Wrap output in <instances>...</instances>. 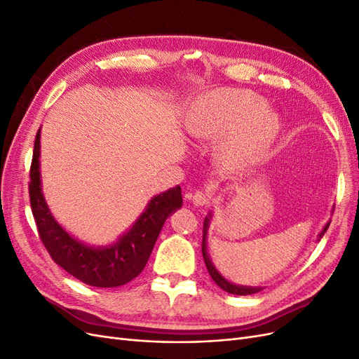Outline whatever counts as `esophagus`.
<instances>
[{
  "label": "esophagus",
  "mask_w": 359,
  "mask_h": 359,
  "mask_svg": "<svg viewBox=\"0 0 359 359\" xmlns=\"http://www.w3.org/2000/svg\"><path fill=\"white\" fill-rule=\"evenodd\" d=\"M191 202H193L194 205H196V206H205V205H208V203H210V198L206 196L205 193L198 191V193H194V194H193Z\"/></svg>",
  "instance_id": "obj_1"
}]
</instances>
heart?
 Returning <instances> with one entry per match:
<instances>
[{
  "label": "heart",
  "mask_w": 359,
  "mask_h": 359,
  "mask_svg": "<svg viewBox=\"0 0 359 359\" xmlns=\"http://www.w3.org/2000/svg\"><path fill=\"white\" fill-rule=\"evenodd\" d=\"M280 116L265 100L244 90H219L199 100L189 132L196 139L229 136L222 147V160L244 166L262 158L280 133Z\"/></svg>",
  "instance_id": "heart-1"
}]
</instances>
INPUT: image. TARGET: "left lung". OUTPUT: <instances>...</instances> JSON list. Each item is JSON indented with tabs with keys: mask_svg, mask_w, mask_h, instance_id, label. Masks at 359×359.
I'll list each match as a JSON object with an SVG mask.
<instances>
[{
	"mask_svg": "<svg viewBox=\"0 0 359 359\" xmlns=\"http://www.w3.org/2000/svg\"><path fill=\"white\" fill-rule=\"evenodd\" d=\"M211 219L212 215L211 212L208 214V217H205V222H203V240H202V255H203V260H205V265H206V269H208V273L211 276V278L215 281L217 286H220L224 292L227 293H233V295H252V293H257L262 290V287H252V286H240V285H233L231 283V281H227L219 271L215 269V266L212 265L211 259L208 256V252H206V235H208V227H210V223H211ZM330 223L328 222L327 224H325V227L322 229V232L319 233V238H322L325 235V232H327V229L330 227Z\"/></svg>",
	"mask_w": 359,
	"mask_h": 359,
	"instance_id": "1",
	"label": "left lung"
}]
</instances>
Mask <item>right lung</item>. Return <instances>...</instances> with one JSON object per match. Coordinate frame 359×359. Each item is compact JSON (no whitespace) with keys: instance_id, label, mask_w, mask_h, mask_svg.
<instances>
[{"instance_id":"obj_1","label":"right lung","mask_w":359,"mask_h":359,"mask_svg":"<svg viewBox=\"0 0 359 359\" xmlns=\"http://www.w3.org/2000/svg\"><path fill=\"white\" fill-rule=\"evenodd\" d=\"M40 128L36 135L29 169V202L40 240L53 262L82 283L95 287L123 286L145 268L163 224L182 206L181 187L163 191L149 201L135 224L107 247H90L74 238L53 219L41 193Z\"/></svg>"}]
</instances>
